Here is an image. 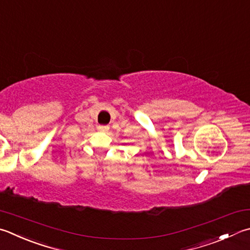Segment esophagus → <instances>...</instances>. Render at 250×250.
Masks as SVG:
<instances>
[{
	"mask_svg": "<svg viewBox=\"0 0 250 250\" xmlns=\"http://www.w3.org/2000/svg\"><path fill=\"white\" fill-rule=\"evenodd\" d=\"M98 129L102 131V133H107V131H109V129H110V127L106 126V125H100L98 127Z\"/></svg>",
	"mask_w": 250,
	"mask_h": 250,
	"instance_id": "34e87169",
	"label": "esophagus"
}]
</instances>
